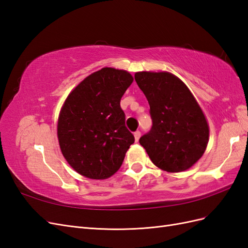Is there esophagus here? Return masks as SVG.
Returning <instances> with one entry per match:
<instances>
[{
    "label": "esophagus",
    "mask_w": 248,
    "mask_h": 248,
    "mask_svg": "<svg viewBox=\"0 0 248 248\" xmlns=\"http://www.w3.org/2000/svg\"><path fill=\"white\" fill-rule=\"evenodd\" d=\"M140 138V131L138 130V131L134 132V139H136V141H139Z\"/></svg>",
    "instance_id": "esophagus-1"
}]
</instances>
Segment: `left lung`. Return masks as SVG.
<instances>
[{
  "label": "left lung",
  "mask_w": 248,
  "mask_h": 248,
  "mask_svg": "<svg viewBox=\"0 0 248 248\" xmlns=\"http://www.w3.org/2000/svg\"><path fill=\"white\" fill-rule=\"evenodd\" d=\"M150 106L152 127L140 139L159 169L178 172L192 167L204 154L209 139L206 118L189 89L169 72L134 76Z\"/></svg>",
  "instance_id": "1"
}]
</instances>
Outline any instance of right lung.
<instances>
[{
	"label": "right lung",
	"instance_id": "obj_1",
	"mask_svg": "<svg viewBox=\"0 0 248 248\" xmlns=\"http://www.w3.org/2000/svg\"><path fill=\"white\" fill-rule=\"evenodd\" d=\"M133 78L125 70L102 68L82 80L67 97L58 121L61 151L78 174L107 179L122 166L134 142L120 106Z\"/></svg>",
	"mask_w": 248,
	"mask_h": 248
}]
</instances>
